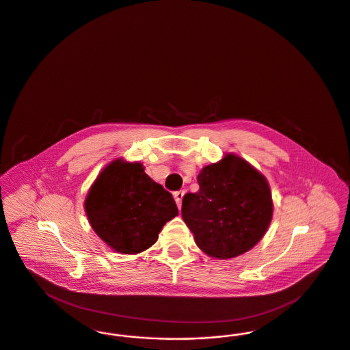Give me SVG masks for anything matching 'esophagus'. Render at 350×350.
Returning <instances> with one entry per match:
<instances>
[{
    "mask_svg": "<svg viewBox=\"0 0 350 350\" xmlns=\"http://www.w3.org/2000/svg\"><path fill=\"white\" fill-rule=\"evenodd\" d=\"M174 200H176V203H177V206H178V208H181V204H183V196H185V190H180V191H176L174 194Z\"/></svg>",
    "mask_w": 350,
    "mask_h": 350,
    "instance_id": "obj_1",
    "label": "esophagus"
}]
</instances>
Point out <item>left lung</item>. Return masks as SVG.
I'll list each match as a JSON object with an SVG mask.
<instances>
[{
	"instance_id": "8db88e82",
	"label": "left lung",
	"mask_w": 350,
	"mask_h": 350,
	"mask_svg": "<svg viewBox=\"0 0 350 350\" xmlns=\"http://www.w3.org/2000/svg\"><path fill=\"white\" fill-rule=\"evenodd\" d=\"M200 190L183 200V221L206 254L233 258L252 250L273 217L267 178L244 159L227 153L200 170Z\"/></svg>"
}]
</instances>
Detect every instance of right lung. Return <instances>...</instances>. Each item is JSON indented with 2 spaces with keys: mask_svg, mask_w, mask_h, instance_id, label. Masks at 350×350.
Here are the masks:
<instances>
[{
  "mask_svg": "<svg viewBox=\"0 0 350 350\" xmlns=\"http://www.w3.org/2000/svg\"><path fill=\"white\" fill-rule=\"evenodd\" d=\"M83 204L94 232L124 254L148 250L165 223L178 215L172 194L154 183L140 163L122 159L100 172Z\"/></svg>",
  "mask_w": 350,
  "mask_h": 350,
  "instance_id": "1",
  "label": "right lung"
}]
</instances>
